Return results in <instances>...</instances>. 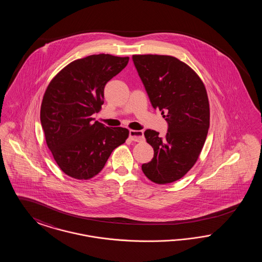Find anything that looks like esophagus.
Here are the masks:
<instances>
[{"instance_id":"34e87169","label":"esophagus","mask_w":262,"mask_h":262,"mask_svg":"<svg viewBox=\"0 0 262 262\" xmlns=\"http://www.w3.org/2000/svg\"><path fill=\"white\" fill-rule=\"evenodd\" d=\"M129 138L133 140V141H142L144 139V136H143V132L142 130H135V129H132L129 130Z\"/></svg>"}]
</instances>
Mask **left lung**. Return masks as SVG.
Listing matches in <instances>:
<instances>
[{
	"instance_id": "left-lung-1",
	"label": "left lung",
	"mask_w": 262,
	"mask_h": 262,
	"mask_svg": "<svg viewBox=\"0 0 262 262\" xmlns=\"http://www.w3.org/2000/svg\"><path fill=\"white\" fill-rule=\"evenodd\" d=\"M133 61L153 108L168 123L164 138L145 130L154 156L141 169L151 182L170 184L187 174L200 157L210 124L207 92L199 75L174 57L134 55Z\"/></svg>"
}]
</instances>
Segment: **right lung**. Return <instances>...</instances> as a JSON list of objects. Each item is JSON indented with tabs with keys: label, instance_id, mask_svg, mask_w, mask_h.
Here are the masks:
<instances>
[{
	"label": "right lung",
	"instance_id": "1",
	"mask_svg": "<svg viewBox=\"0 0 262 262\" xmlns=\"http://www.w3.org/2000/svg\"><path fill=\"white\" fill-rule=\"evenodd\" d=\"M128 59L99 54L75 60L47 86L40 120L47 146L64 174L77 180L93 178L128 137L125 127L105 126L92 117L104 103L106 83Z\"/></svg>",
	"mask_w": 262,
	"mask_h": 262
}]
</instances>
